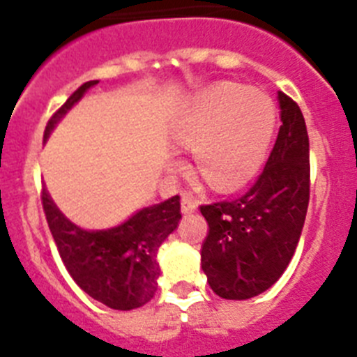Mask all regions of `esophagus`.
I'll list each match as a JSON object with an SVG mask.
<instances>
[{
  "label": "esophagus",
  "instance_id": "34e87169",
  "mask_svg": "<svg viewBox=\"0 0 357 357\" xmlns=\"http://www.w3.org/2000/svg\"><path fill=\"white\" fill-rule=\"evenodd\" d=\"M181 207H182V213H184V214H191V213H195V211H197L198 204H197V200H195V198L191 197V195L185 193V195H182Z\"/></svg>",
  "mask_w": 357,
  "mask_h": 357
}]
</instances>
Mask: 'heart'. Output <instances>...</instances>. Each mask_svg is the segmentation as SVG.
<instances>
[{
	"mask_svg": "<svg viewBox=\"0 0 357 357\" xmlns=\"http://www.w3.org/2000/svg\"><path fill=\"white\" fill-rule=\"evenodd\" d=\"M277 125L275 103L248 85L222 82L191 98L173 121L176 143L191 146L195 169L227 191L261 168Z\"/></svg>",
	"mask_w": 357,
	"mask_h": 357,
	"instance_id": "obj_1",
	"label": "heart"
}]
</instances>
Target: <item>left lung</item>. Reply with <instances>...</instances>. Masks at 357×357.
<instances>
[{
    "mask_svg": "<svg viewBox=\"0 0 357 357\" xmlns=\"http://www.w3.org/2000/svg\"><path fill=\"white\" fill-rule=\"evenodd\" d=\"M280 125L263 173L247 193L200 206L207 220L202 270L227 301L261 295L284 273L309 204V137L301 107L279 91Z\"/></svg>",
    "mask_w": 357,
    "mask_h": 357,
    "instance_id": "obj_1",
    "label": "left lung"
}]
</instances>
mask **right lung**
Here are the masks:
<instances>
[{
  "mask_svg": "<svg viewBox=\"0 0 357 357\" xmlns=\"http://www.w3.org/2000/svg\"><path fill=\"white\" fill-rule=\"evenodd\" d=\"M96 84L98 80L85 82L68 98L50 118L44 141L85 91ZM40 200L62 263L87 295L118 311L141 307L153 298L160 275L157 250L182 218L178 195L144 207L125 223L107 230H84L69 222L44 188Z\"/></svg>",
  "mask_w": 357,
  "mask_h": 357,
  "instance_id": "add662e5",
  "label": "right lung"
}]
</instances>
